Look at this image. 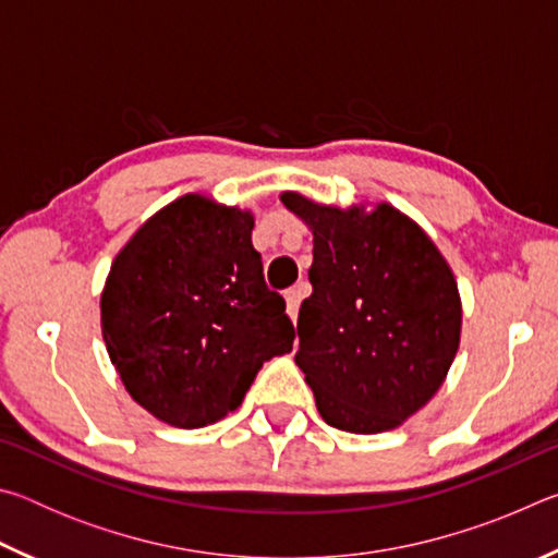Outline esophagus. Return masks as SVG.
Masks as SVG:
<instances>
[{"mask_svg": "<svg viewBox=\"0 0 558 558\" xmlns=\"http://www.w3.org/2000/svg\"><path fill=\"white\" fill-rule=\"evenodd\" d=\"M305 295H307V286H305V282H300L298 288H292V290L286 292V305H288V315H290L292 323H295V319H298L300 302H302V298H305Z\"/></svg>", "mask_w": 558, "mask_h": 558, "instance_id": "esophagus-1", "label": "esophagus"}]
</instances>
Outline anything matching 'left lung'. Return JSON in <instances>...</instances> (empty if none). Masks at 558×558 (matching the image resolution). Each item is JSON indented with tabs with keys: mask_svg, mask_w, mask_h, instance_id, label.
<instances>
[{
	"mask_svg": "<svg viewBox=\"0 0 558 558\" xmlns=\"http://www.w3.org/2000/svg\"><path fill=\"white\" fill-rule=\"evenodd\" d=\"M280 202L315 235L295 364L319 415L364 436L401 426L440 389L458 352L462 310L450 266L389 204L366 214L298 192Z\"/></svg>",
	"mask_w": 558,
	"mask_h": 558,
	"instance_id": "obj_1",
	"label": "left lung"
}]
</instances>
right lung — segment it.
Returning a JSON list of instances; mask_svg holds the SVG:
<instances>
[{
  "label": "right lung",
  "mask_w": 558,
  "mask_h": 558,
  "mask_svg": "<svg viewBox=\"0 0 558 558\" xmlns=\"http://www.w3.org/2000/svg\"><path fill=\"white\" fill-rule=\"evenodd\" d=\"M253 216L202 194L157 211L112 260L100 298L110 362L155 418L202 428L235 411L295 327L268 290Z\"/></svg>",
  "instance_id": "obj_1"
}]
</instances>
